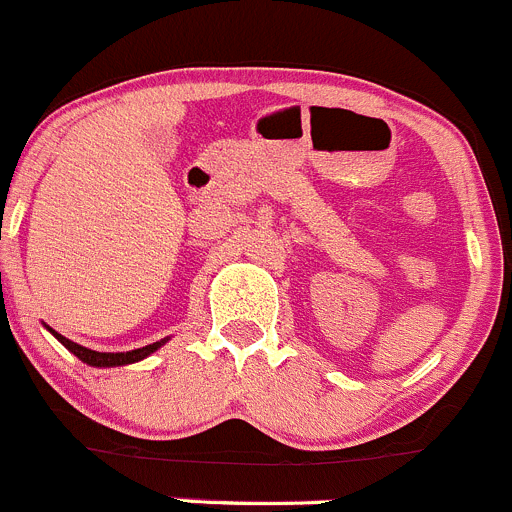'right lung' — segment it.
<instances>
[{
    "label": "right lung",
    "instance_id": "right-lung-1",
    "mask_svg": "<svg viewBox=\"0 0 512 512\" xmlns=\"http://www.w3.org/2000/svg\"><path fill=\"white\" fill-rule=\"evenodd\" d=\"M49 329V327H46ZM51 334H54L56 339H59L61 344H64L66 349H69L71 354L74 356H79L81 361H84V364H89V366H98V369H108V366H126V364H136V361H141V359H146V356H151L153 352H158L160 347H163L165 342H168V339H160V342H153V344H148V347H141V349H131V352H94V349H86V347H81V344H76V342H71V339H66V337H61L59 332H54V329H49Z\"/></svg>",
    "mask_w": 512,
    "mask_h": 512
}]
</instances>
